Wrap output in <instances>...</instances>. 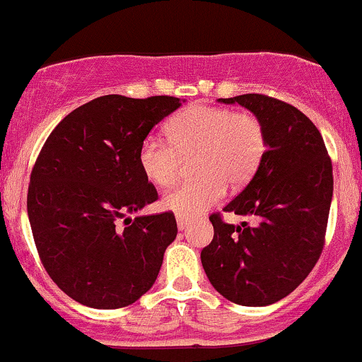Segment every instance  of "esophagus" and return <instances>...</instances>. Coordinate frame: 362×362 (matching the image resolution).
I'll return each instance as SVG.
<instances>
[{"label": "esophagus", "mask_w": 362, "mask_h": 362, "mask_svg": "<svg viewBox=\"0 0 362 362\" xmlns=\"http://www.w3.org/2000/svg\"><path fill=\"white\" fill-rule=\"evenodd\" d=\"M177 224H178V229H180V231H184V229L189 226V218L177 215Z\"/></svg>", "instance_id": "34e87169"}]
</instances>
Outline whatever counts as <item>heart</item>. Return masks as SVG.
I'll return each mask as SVG.
<instances>
[{"instance_id":"heart-1","label":"heart","mask_w":362,"mask_h":362,"mask_svg":"<svg viewBox=\"0 0 362 362\" xmlns=\"http://www.w3.org/2000/svg\"><path fill=\"white\" fill-rule=\"evenodd\" d=\"M168 138H144L138 164L147 180L170 187L180 177L182 159L194 158L198 178L168 192L163 206L191 218L224 196L226 184L243 187L254 178L266 154L261 120L231 108L192 105L168 122Z\"/></svg>"}]
</instances>
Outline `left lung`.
I'll return each instance as SVG.
<instances>
[{
  "instance_id": "obj_1",
  "label": "left lung",
  "mask_w": 362,
  "mask_h": 362,
  "mask_svg": "<svg viewBox=\"0 0 362 362\" xmlns=\"http://www.w3.org/2000/svg\"><path fill=\"white\" fill-rule=\"evenodd\" d=\"M218 101L242 105L261 120L266 154L249 185L224 206L254 222L235 226L211 214L214 240L202 250V264L226 299L266 306L293 293L322 254L333 164L320 131L293 105L266 94Z\"/></svg>"
}]
</instances>
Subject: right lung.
<instances>
[{"label": "right lung", "instance_id": "1", "mask_svg": "<svg viewBox=\"0 0 362 362\" xmlns=\"http://www.w3.org/2000/svg\"><path fill=\"white\" fill-rule=\"evenodd\" d=\"M180 105L108 94L68 113L43 144L29 180V224L43 268L75 301L122 308L154 286L177 238L175 215H127L159 198L138 148Z\"/></svg>", "mask_w": 362, "mask_h": 362}]
</instances>
